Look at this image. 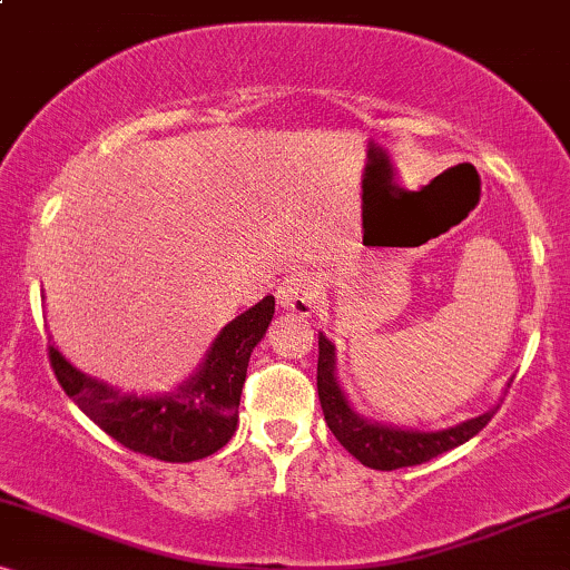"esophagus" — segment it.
Instances as JSON below:
<instances>
[{
    "label": "esophagus",
    "instance_id": "obj_1",
    "mask_svg": "<svg viewBox=\"0 0 570 570\" xmlns=\"http://www.w3.org/2000/svg\"><path fill=\"white\" fill-rule=\"evenodd\" d=\"M322 287L324 279L314 275V272H298L283 279L277 287V303L298 316L314 314L322 303Z\"/></svg>",
    "mask_w": 570,
    "mask_h": 570
}]
</instances>
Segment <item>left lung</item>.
Listing matches in <instances>:
<instances>
[{
    "label": "left lung",
    "mask_w": 570,
    "mask_h": 570,
    "mask_svg": "<svg viewBox=\"0 0 570 570\" xmlns=\"http://www.w3.org/2000/svg\"><path fill=\"white\" fill-rule=\"evenodd\" d=\"M316 389L318 402H322L324 420L330 425L342 446L353 454L357 462L371 466V470H400V466H415L428 459L443 454V451L462 446L472 435H478L495 410L485 415L466 420L456 428L446 431H402V428H389L379 423H368L361 415L350 410V404L342 394V389L334 379V345L324 334H318V365H316Z\"/></svg>",
    "instance_id": "8db88e82"
}]
</instances>
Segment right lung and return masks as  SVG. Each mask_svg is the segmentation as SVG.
<instances>
[{
  "mask_svg": "<svg viewBox=\"0 0 570 570\" xmlns=\"http://www.w3.org/2000/svg\"><path fill=\"white\" fill-rule=\"evenodd\" d=\"M272 314L275 298L267 295L233 318L217 334L197 376L170 396L119 394L69 365L53 345L49 361L69 400L121 446L160 462H197L223 449L236 433L248 357L267 332Z\"/></svg>",
  "mask_w": 570,
  "mask_h": 570,
  "instance_id": "right-lung-1",
  "label": "right lung"
}]
</instances>
